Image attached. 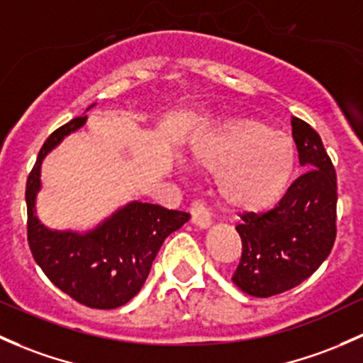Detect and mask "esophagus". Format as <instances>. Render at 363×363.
Masks as SVG:
<instances>
[{"label": "esophagus", "mask_w": 363, "mask_h": 363, "mask_svg": "<svg viewBox=\"0 0 363 363\" xmlns=\"http://www.w3.org/2000/svg\"><path fill=\"white\" fill-rule=\"evenodd\" d=\"M191 223L196 228H200V230H207V228H211L212 224L211 212H208L207 208H205V205L200 203V201H194L191 205Z\"/></svg>", "instance_id": "1"}]
</instances>
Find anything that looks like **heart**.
I'll use <instances>...</instances> for the list:
<instances>
[{
  "label": "heart",
  "mask_w": 363,
  "mask_h": 363,
  "mask_svg": "<svg viewBox=\"0 0 363 363\" xmlns=\"http://www.w3.org/2000/svg\"><path fill=\"white\" fill-rule=\"evenodd\" d=\"M191 160L198 169L219 174L217 188L228 207L264 212L291 186L296 147L262 121L235 120L196 140Z\"/></svg>",
  "instance_id": "1"
}]
</instances>
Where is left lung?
Instances as JSON below:
<instances>
[{"instance_id":"left-lung-1","label":"left lung","mask_w":363,"mask_h":363,"mask_svg":"<svg viewBox=\"0 0 363 363\" xmlns=\"http://www.w3.org/2000/svg\"><path fill=\"white\" fill-rule=\"evenodd\" d=\"M292 137L304 174L266 213H243L236 226L242 259L236 287L272 297L299 285L320 268L335 240L337 184L322 139L306 121L292 118Z\"/></svg>"}]
</instances>
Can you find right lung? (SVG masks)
<instances>
[{"label": "right lung", "instance_id": "1", "mask_svg": "<svg viewBox=\"0 0 363 363\" xmlns=\"http://www.w3.org/2000/svg\"><path fill=\"white\" fill-rule=\"evenodd\" d=\"M85 121L86 116H79L57 128L38 155L26 186L28 240L34 261L55 287L79 304L114 310L140 291L162 243L188 223L189 213L130 201L85 233L45 226L36 213L41 163L64 137L79 130Z\"/></svg>", "mask_w": 363, "mask_h": 363}]
</instances>
